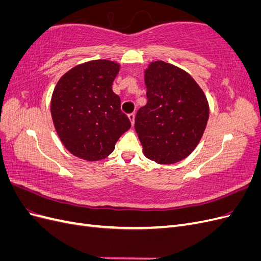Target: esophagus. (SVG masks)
<instances>
[{
	"label": "esophagus",
	"mask_w": 261,
	"mask_h": 261,
	"mask_svg": "<svg viewBox=\"0 0 261 261\" xmlns=\"http://www.w3.org/2000/svg\"><path fill=\"white\" fill-rule=\"evenodd\" d=\"M127 116H128V118H129V121H130V123H132V125H134V121H135V113H130V114H128Z\"/></svg>",
	"instance_id": "1"
}]
</instances>
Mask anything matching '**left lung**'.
I'll use <instances>...</instances> for the list:
<instances>
[{
    "instance_id": "left-lung-1",
    "label": "left lung",
    "mask_w": 261,
    "mask_h": 261,
    "mask_svg": "<svg viewBox=\"0 0 261 261\" xmlns=\"http://www.w3.org/2000/svg\"><path fill=\"white\" fill-rule=\"evenodd\" d=\"M147 105L135 117L144 154L159 164L185 159L199 144L209 118L202 89L184 69L163 61L145 70Z\"/></svg>"
}]
</instances>
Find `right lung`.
Segmentation results:
<instances>
[{"mask_svg":"<svg viewBox=\"0 0 261 261\" xmlns=\"http://www.w3.org/2000/svg\"><path fill=\"white\" fill-rule=\"evenodd\" d=\"M120 64L93 60L73 67L55 86L51 100L54 127L68 151L87 161L113 152L116 141L130 128L112 90Z\"/></svg>","mask_w":261,"mask_h":261,"instance_id":"obj_1","label":"right lung"}]
</instances>
